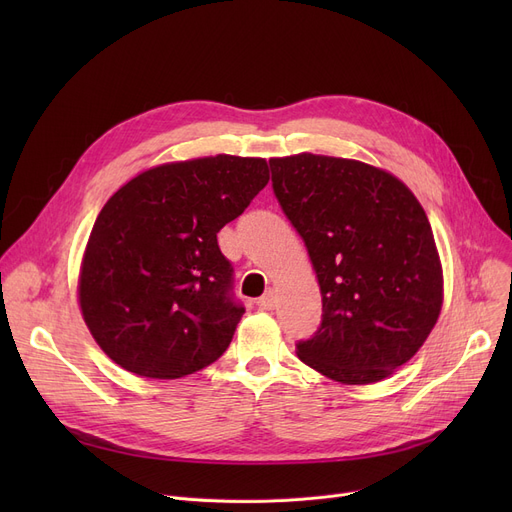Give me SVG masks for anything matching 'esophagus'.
<instances>
[{"instance_id": "34e87169", "label": "esophagus", "mask_w": 512, "mask_h": 512, "mask_svg": "<svg viewBox=\"0 0 512 512\" xmlns=\"http://www.w3.org/2000/svg\"><path fill=\"white\" fill-rule=\"evenodd\" d=\"M274 303H276V297H274V290H267L263 297L257 301V307L261 311H272L274 309Z\"/></svg>"}]
</instances>
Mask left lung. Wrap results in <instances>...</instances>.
<instances>
[{"mask_svg":"<svg viewBox=\"0 0 512 512\" xmlns=\"http://www.w3.org/2000/svg\"><path fill=\"white\" fill-rule=\"evenodd\" d=\"M276 199L309 251L321 324L299 359L348 386L405 365L442 311V265L427 215L407 184L357 159H270Z\"/></svg>","mask_w":512,"mask_h":512,"instance_id":"8db88e82","label":"left lung"}]
</instances>
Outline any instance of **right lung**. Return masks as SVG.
Here are the masks:
<instances>
[{"instance_id":"1","label":"right lung","mask_w":512,"mask_h":512,"mask_svg":"<svg viewBox=\"0 0 512 512\" xmlns=\"http://www.w3.org/2000/svg\"><path fill=\"white\" fill-rule=\"evenodd\" d=\"M270 180L261 157L151 168L99 211L78 303L101 351L130 373L176 380L218 361L245 313L218 232Z\"/></svg>"}]
</instances>
